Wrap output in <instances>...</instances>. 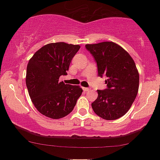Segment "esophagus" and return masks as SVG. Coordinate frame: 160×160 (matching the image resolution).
Segmentation results:
<instances>
[{"label": "esophagus", "mask_w": 160, "mask_h": 160, "mask_svg": "<svg viewBox=\"0 0 160 160\" xmlns=\"http://www.w3.org/2000/svg\"><path fill=\"white\" fill-rule=\"evenodd\" d=\"M82 89L84 91H88L90 90V88H82Z\"/></svg>", "instance_id": "34e87169"}]
</instances>
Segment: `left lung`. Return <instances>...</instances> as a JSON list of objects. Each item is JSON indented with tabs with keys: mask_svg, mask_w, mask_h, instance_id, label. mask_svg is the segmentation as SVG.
<instances>
[{
	"mask_svg": "<svg viewBox=\"0 0 160 160\" xmlns=\"http://www.w3.org/2000/svg\"><path fill=\"white\" fill-rule=\"evenodd\" d=\"M85 48L97 63L99 77L106 75L107 88L98 90L91 103L95 113L104 120H114L127 113L136 98L139 74L132 58L114 42L86 44Z\"/></svg>",
	"mask_w": 160,
	"mask_h": 160,
	"instance_id": "obj_1",
	"label": "left lung"
}]
</instances>
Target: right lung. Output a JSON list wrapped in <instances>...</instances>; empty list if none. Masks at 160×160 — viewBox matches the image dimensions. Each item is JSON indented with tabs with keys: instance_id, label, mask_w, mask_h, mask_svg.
Here are the masks:
<instances>
[{
	"instance_id": "1",
	"label": "right lung",
	"mask_w": 160,
	"mask_h": 160,
	"mask_svg": "<svg viewBox=\"0 0 160 160\" xmlns=\"http://www.w3.org/2000/svg\"><path fill=\"white\" fill-rule=\"evenodd\" d=\"M79 45L64 42L45 45L29 61L26 85L31 101L38 111L51 119H60L72 111L82 94L79 85L59 82L67 75Z\"/></svg>"
}]
</instances>
